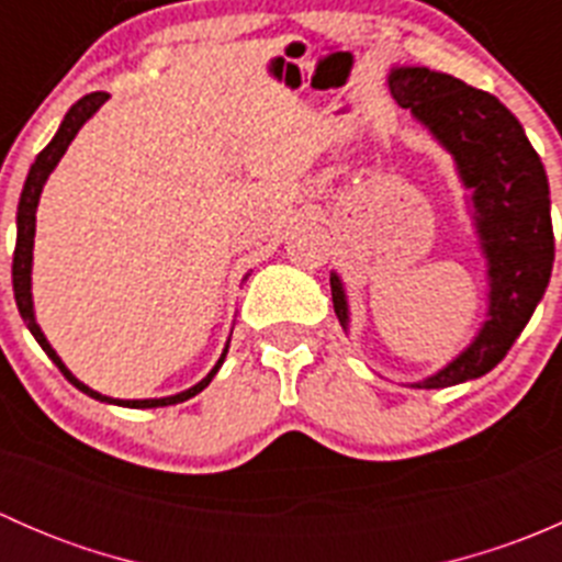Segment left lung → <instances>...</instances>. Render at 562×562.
<instances>
[{"mask_svg":"<svg viewBox=\"0 0 562 562\" xmlns=\"http://www.w3.org/2000/svg\"><path fill=\"white\" fill-rule=\"evenodd\" d=\"M389 92L454 160L475 245L486 266V313L468 345L413 389H446L495 370L536 313L552 277L549 181L519 119L495 94L449 72L394 65ZM331 302L350 334L345 282L331 271Z\"/></svg>","mask_w":562,"mask_h":562,"instance_id":"8db88e82","label":"left lung"}]
</instances>
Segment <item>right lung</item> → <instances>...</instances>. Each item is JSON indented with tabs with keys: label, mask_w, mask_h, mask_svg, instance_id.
Instances as JSON below:
<instances>
[{
	"label": "right lung",
	"mask_w": 562,
	"mask_h": 562,
	"mask_svg": "<svg viewBox=\"0 0 562 562\" xmlns=\"http://www.w3.org/2000/svg\"><path fill=\"white\" fill-rule=\"evenodd\" d=\"M108 98L111 94L108 92H92L87 94V98L78 100L76 105L70 108V111L65 113V119H61L59 130H56V135L50 138V144L45 146L43 151L35 157V162H32L30 173H26V181H24V190H21V198H19V214H15V252H13V293H15V304H19V313L24 317L26 328L32 331V337L37 339L40 348L45 350V356H48L50 361H54L56 367L61 370V375L67 378V381L72 383L78 391H83L87 396H92V400H100V402H108V405H119V407H166V405H179V402H187L190 396L201 394L203 389L209 386V383L214 381V375L220 372V367H223L225 356H228V345H231V337L228 342H225L223 353H220L217 364L209 370V375L203 378V381H198L195 386L179 391V394H171V396H151V400H116V396H105L100 394V391L89 389L87 383L78 381L76 375H72L70 370H67L65 361L59 359V353H56L54 348H50V342L45 339L43 328H40L37 323V315H35V299H32V263H35V231H37V203H40V195H43V187L45 181H48V176L54 173V168L59 166V160L65 157L67 146L72 144V138L78 135V130L83 127V124L89 122V119L94 116V113L100 111L108 103ZM249 274H245L247 280ZM231 334H234V328H231Z\"/></svg>",
	"instance_id": "obj_1"
}]
</instances>
